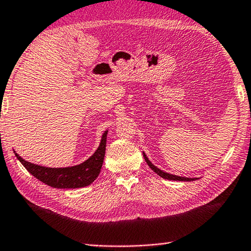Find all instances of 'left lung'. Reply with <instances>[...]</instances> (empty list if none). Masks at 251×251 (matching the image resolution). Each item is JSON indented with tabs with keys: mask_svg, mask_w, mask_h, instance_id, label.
<instances>
[{
	"mask_svg": "<svg viewBox=\"0 0 251 251\" xmlns=\"http://www.w3.org/2000/svg\"><path fill=\"white\" fill-rule=\"evenodd\" d=\"M143 154H144V158H145L148 166L151 168V171H154L157 174V175H159L160 177L165 178V179H168V180H180V181H192V180L197 179V178H186V177H180V176L172 175V174H168V173H165L163 171H160V169H158V168H157L156 166H154V165L151 163V160L147 158V156L145 155V152H143Z\"/></svg>",
	"mask_w": 251,
	"mask_h": 251,
	"instance_id": "left-lung-1",
	"label": "left lung"
}]
</instances>
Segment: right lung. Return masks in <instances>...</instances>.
<instances>
[{
	"label": "right lung",
	"instance_id": "add662e5",
	"mask_svg": "<svg viewBox=\"0 0 251 251\" xmlns=\"http://www.w3.org/2000/svg\"><path fill=\"white\" fill-rule=\"evenodd\" d=\"M106 137H107V130L101 136L100 146L94 154L84 163L72 167L50 168L39 166V165L24 160L19 154L14 152L16 158L27 169L28 173L44 184L53 187V188H80V187L92 184L99 176L104 161Z\"/></svg>",
	"mask_w": 251,
	"mask_h": 251
}]
</instances>
